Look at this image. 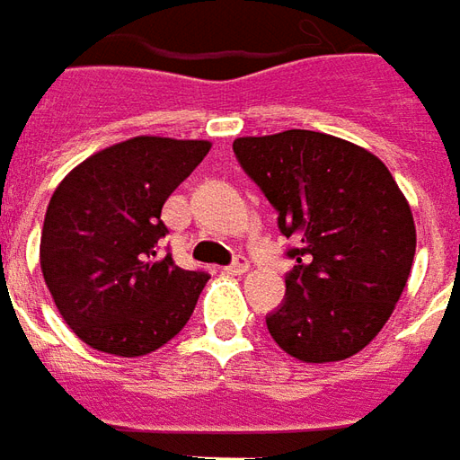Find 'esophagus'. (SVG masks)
Wrapping results in <instances>:
<instances>
[{
  "mask_svg": "<svg viewBox=\"0 0 460 460\" xmlns=\"http://www.w3.org/2000/svg\"><path fill=\"white\" fill-rule=\"evenodd\" d=\"M247 270H250V262H247V257L243 255H237L230 265L225 267V272H227V275H243V272H247Z\"/></svg>",
  "mask_w": 460,
  "mask_h": 460,
  "instance_id": "esophagus-1",
  "label": "esophagus"
}]
</instances>
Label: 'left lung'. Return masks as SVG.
Here are the masks:
<instances>
[{"instance_id": "left-lung-1", "label": "left lung", "mask_w": 460, "mask_h": 460, "mask_svg": "<svg viewBox=\"0 0 460 460\" xmlns=\"http://www.w3.org/2000/svg\"><path fill=\"white\" fill-rule=\"evenodd\" d=\"M233 151L295 240L285 302L265 317L272 340L309 364L364 349L392 317L416 252L411 208L389 168L354 143L299 128L237 138Z\"/></svg>"}]
</instances>
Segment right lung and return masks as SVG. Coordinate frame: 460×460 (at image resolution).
<instances>
[{"label": "right lung", "instance_id": "1", "mask_svg": "<svg viewBox=\"0 0 460 460\" xmlns=\"http://www.w3.org/2000/svg\"><path fill=\"white\" fill-rule=\"evenodd\" d=\"M210 151L208 141L138 136L76 165L51 195L41 272L61 317L89 347L116 357L151 354L190 319L210 279L171 252L161 210Z\"/></svg>", "mask_w": 460, "mask_h": 460}]
</instances>
